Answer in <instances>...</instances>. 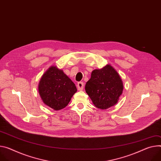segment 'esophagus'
<instances>
[{
  "label": "esophagus",
  "mask_w": 161,
  "mask_h": 161,
  "mask_svg": "<svg viewBox=\"0 0 161 161\" xmlns=\"http://www.w3.org/2000/svg\"><path fill=\"white\" fill-rule=\"evenodd\" d=\"M84 84L83 82H78L77 84V88L78 91H82L83 89Z\"/></svg>",
  "instance_id": "obj_1"
}]
</instances>
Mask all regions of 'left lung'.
<instances>
[{
	"mask_svg": "<svg viewBox=\"0 0 161 161\" xmlns=\"http://www.w3.org/2000/svg\"><path fill=\"white\" fill-rule=\"evenodd\" d=\"M123 91L120 76L110 64L101 69H95L91 79L86 83L85 91L93 104L104 110L115 105Z\"/></svg>",
	"mask_w": 161,
	"mask_h": 161,
	"instance_id": "1",
	"label": "left lung"
}]
</instances>
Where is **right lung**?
I'll use <instances>...</instances> for the list:
<instances>
[{
    "label": "right lung",
    "instance_id": "add662e5",
    "mask_svg": "<svg viewBox=\"0 0 161 161\" xmlns=\"http://www.w3.org/2000/svg\"><path fill=\"white\" fill-rule=\"evenodd\" d=\"M38 92L43 103L55 110H59L69 104L77 89L62 70L51 66L42 76Z\"/></svg>",
    "mask_w": 161,
    "mask_h": 161
}]
</instances>
